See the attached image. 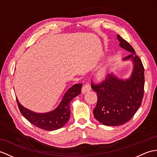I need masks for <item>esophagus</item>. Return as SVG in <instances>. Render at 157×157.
<instances>
[{"instance_id": "obj_1", "label": "esophagus", "mask_w": 157, "mask_h": 157, "mask_svg": "<svg viewBox=\"0 0 157 157\" xmlns=\"http://www.w3.org/2000/svg\"><path fill=\"white\" fill-rule=\"evenodd\" d=\"M90 90H91L90 86V85L88 84H84V86H83V87H82V94H84V93L90 91Z\"/></svg>"}]
</instances>
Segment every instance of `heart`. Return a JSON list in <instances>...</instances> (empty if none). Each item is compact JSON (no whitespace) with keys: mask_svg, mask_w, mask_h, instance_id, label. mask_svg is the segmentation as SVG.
<instances>
[{"mask_svg":"<svg viewBox=\"0 0 157 157\" xmlns=\"http://www.w3.org/2000/svg\"><path fill=\"white\" fill-rule=\"evenodd\" d=\"M107 74H108V67L106 65H104L96 71V75L98 79H103L106 78Z\"/></svg>","mask_w":157,"mask_h":157,"instance_id":"1","label":"heart"}]
</instances>
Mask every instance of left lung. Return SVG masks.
<instances>
[{"label": "left lung", "mask_w": 157, "mask_h": 157, "mask_svg": "<svg viewBox=\"0 0 157 157\" xmlns=\"http://www.w3.org/2000/svg\"><path fill=\"white\" fill-rule=\"evenodd\" d=\"M119 46L132 54L123 59H131L134 68L128 79H122L109 73L99 84L91 83L97 95V103L93 110L94 117L102 125L117 126L129 121L142 104L144 88V69L134 49L119 34Z\"/></svg>", "instance_id": "left-lung-1"}]
</instances>
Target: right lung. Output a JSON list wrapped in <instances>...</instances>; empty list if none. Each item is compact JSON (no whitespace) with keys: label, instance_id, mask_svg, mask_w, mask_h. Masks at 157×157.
<instances>
[{"label":"right lung","instance_id":"right-lung-1","mask_svg":"<svg viewBox=\"0 0 157 157\" xmlns=\"http://www.w3.org/2000/svg\"><path fill=\"white\" fill-rule=\"evenodd\" d=\"M82 84H77L71 86L66 92L59 105L55 110L48 113H38L25 108L20 104L16 98L19 111L22 115L38 128L53 131L61 128L69 121L70 117V103L71 101L81 93Z\"/></svg>","mask_w":157,"mask_h":157}]
</instances>
